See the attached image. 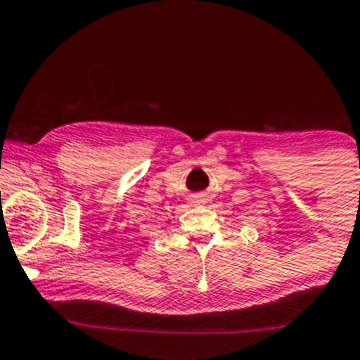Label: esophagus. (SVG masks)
Returning <instances> with one entry per match:
<instances>
[{
  "label": "esophagus",
  "mask_w": 360,
  "mask_h": 360,
  "mask_svg": "<svg viewBox=\"0 0 360 360\" xmlns=\"http://www.w3.org/2000/svg\"><path fill=\"white\" fill-rule=\"evenodd\" d=\"M206 201H207V195L202 194V192H199V194H194L191 198L192 205H206Z\"/></svg>",
  "instance_id": "34e87169"
}]
</instances>
